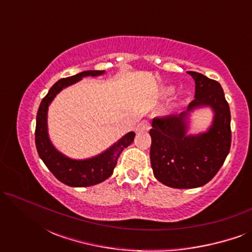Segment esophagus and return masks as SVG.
I'll use <instances>...</instances> for the list:
<instances>
[{
  "label": "esophagus",
  "instance_id": "34e87169",
  "mask_svg": "<svg viewBox=\"0 0 252 252\" xmlns=\"http://www.w3.org/2000/svg\"><path fill=\"white\" fill-rule=\"evenodd\" d=\"M136 129L139 130V132H148V130L150 129V123L148 122V120H142V122H140L139 125H137Z\"/></svg>",
  "mask_w": 252,
  "mask_h": 252
}]
</instances>
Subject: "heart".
<instances>
[{
	"instance_id": "heart-1",
	"label": "heart",
	"mask_w": 252,
	"mask_h": 252,
	"mask_svg": "<svg viewBox=\"0 0 252 252\" xmlns=\"http://www.w3.org/2000/svg\"><path fill=\"white\" fill-rule=\"evenodd\" d=\"M174 87L173 86H167V87L163 88V91H161V95L163 96H171L174 94Z\"/></svg>"
}]
</instances>
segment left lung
<instances>
[{"label": "left lung", "mask_w": 252, "mask_h": 252, "mask_svg": "<svg viewBox=\"0 0 252 252\" xmlns=\"http://www.w3.org/2000/svg\"><path fill=\"white\" fill-rule=\"evenodd\" d=\"M195 81V99L187 111L164 118H154L150 129V161L154 175L167 187H202L222 166L230 149V111L218 81L189 71ZM209 107L214 113L206 131L191 134V115Z\"/></svg>", "instance_id": "left-lung-1"}]
</instances>
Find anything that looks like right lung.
<instances>
[{
    "label": "right lung",
    "instance_id": "right-lung-1",
    "mask_svg": "<svg viewBox=\"0 0 252 252\" xmlns=\"http://www.w3.org/2000/svg\"><path fill=\"white\" fill-rule=\"evenodd\" d=\"M105 71H84L58 80L41 102L36 115L35 146L37 154L49 171L64 185L70 187H89L101 184L111 177L122 151L134 141L135 133L128 132L96 156L74 159L56 149L48 133V108L64 88L74 85L85 77H99Z\"/></svg>",
    "mask_w": 252,
    "mask_h": 252
}]
</instances>
